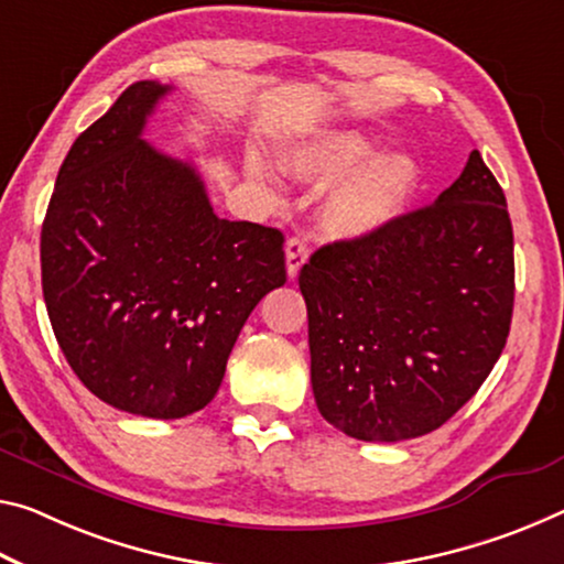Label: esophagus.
I'll list each match as a JSON object with an SVG mask.
<instances>
[{"label": "esophagus", "instance_id": "1", "mask_svg": "<svg viewBox=\"0 0 564 564\" xmlns=\"http://www.w3.org/2000/svg\"><path fill=\"white\" fill-rule=\"evenodd\" d=\"M306 261H308V246L303 243L301 238H291L289 243H285V271H289V279H296Z\"/></svg>", "mask_w": 564, "mask_h": 564}]
</instances>
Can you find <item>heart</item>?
Instances as JSON below:
<instances>
[{
	"instance_id": "heart-1",
	"label": "heart",
	"mask_w": 564,
	"mask_h": 564,
	"mask_svg": "<svg viewBox=\"0 0 564 564\" xmlns=\"http://www.w3.org/2000/svg\"><path fill=\"white\" fill-rule=\"evenodd\" d=\"M379 142L356 128L321 132L291 150L289 167L301 181L328 185L318 223L336 240L377 236L394 223L419 185L416 160L401 150L377 153ZM256 177L273 185L263 160H253Z\"/></svg>"
}]
</instances>
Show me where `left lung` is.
Masks as SVG:
<instances>
[{
  "label": "left lung",
  "instance_id": "left-lung-1",
  "mask_svg": "<svg viewBox=\"0 0 564 564\" xmlns=\"http://www.w3.org/2000/svg\"><path fill=\"white\" fill-rule=\"evenodd\" d=\"M311 387L354 440L404 442L440 429L502 354L514 306L507 200L479 150L426 208L301 268Z\"/></svg>",
  "mask_w": 564,
  "mask_h": 564
}]
</instances>
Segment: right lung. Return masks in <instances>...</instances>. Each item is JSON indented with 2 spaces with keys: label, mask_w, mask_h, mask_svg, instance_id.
Returning <instances> with one entry per match:
<instances>
[{
  "label": "right lung",
  "mask_w": 564,
  "mask_h": 564,
  "mask_svg": "<svg viewBox=\"0 0 564 564\" xmlns=\"http://www.w3.org/2000/svg\"><path fill=\"white\" fill-rule=\"evenodd\" d=\"M170 85H130L75 140L42 223L57 344L97 399L181 419L218 394L250 311L285 283L283 234L213 213L198 170L142 130Z\"/></svg>",
  "instance_id": "1"
}]
</instances>
